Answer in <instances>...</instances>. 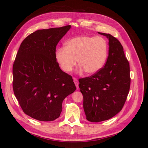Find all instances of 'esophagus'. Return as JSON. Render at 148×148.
<instances>
[{"label": "esophagus", "mask_w": 148, "mask_h": 148, "mask_svg": "<svg viewBox=\"0 0 148 148\" xmlns=\"http://www.w3.org/2000/svg\"><path fill=\"white\" fill-rule=\"evenodd\" d=\"M73 81H74V83H75L76 86H77V89H78V80L76 78H73Z\"/></svg>", "instance_id": "34e87169"}]
</instances>
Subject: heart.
I'll use <instances>...</instances> for the list:
<instances>
[{"label":"heart","mask_w":148,"mask_h":148,"mask_svg":"<svg viewBox=\"0 0 148 148\" xmlns=\"http://www.w3.org/2000/svg\"><path fill=\"white\" fill-rule=\"evenodd\" d=\"M108 54L106 40L100 36L95 38L80 36L71 38L66 43V47L58 48L56 59L62 69L70 72L78 63L79 71L94 74L104 66Z\"/></svg>","instance_id":"1"}]
</instances>
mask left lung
Listing matches in <instances>:
<instances>
[{
  "mask_svg": "<svg viewBox=\"0 0 148 148\" xmlns=\"http://www.w3.org/2000/svg\"><path fill=\"white\" fill-rule=\"evenodd\" d=\"M109 56L104 67L91 77L79 79L86 119L99 122L113 117L122 109L130 88V65L119 40L110 34Z\"/></svg>",
  "mask_w": 148,
  "mask_h": 148,
  "instance_id": "8db88e82",
  "label": "left lung"
}]
</instances>
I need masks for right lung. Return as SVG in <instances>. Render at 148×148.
Listing matches in <instances>:
<instances>
[{
	"label": "right lung",
	"mask_w": 148,
	"mask_h": 148,
	"mask_svg": "<svg viewBox=\"0 0 148 148\" xmlns=\"http://www.w3.org/2000/svg\"><path fill=\"white\" fill-rule=\"evenodd\" d=\"M71 28L36 31L21 42L13 65V89L21 108L44 122L59 118L62 102L76 90L72 77L57 62L58 42Z\"/></svg>",
	"instance_id": "obj_1"
}]
</instances>
